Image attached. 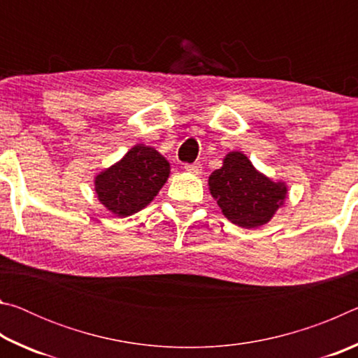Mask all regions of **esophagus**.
<instances>
[{
  "label": "esophagus",
  "mask_w": 358,
  "mask_h": 358,
  "mask_svg": "<svg viewBox=\"0 0 358 358\" xmlns=\"http://www.w3.org/2000/svg\"><path fill=\"white\" fill-rule=\"evenodd\" d=\"M185 171L192 173V175H201L202 173V164H199V162H194V164H186Z\"/></svg>",
  "instance_id": "1"
}]
</instances>
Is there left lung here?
I'll list each match as a JSON object with an SVG mask.
<instances>
[{"instance_id":"left-lung-1","label":"left lung","mask_w":358,"mask_h":358,"mask_svg":"<svg viewBox=\"0 0 358 358\" xmlns=\"http://www.w3.org/2000/svg\"><path fill=\"white\" fill-rule=\"evenodd\" d=\"M208 189L222 215L245 229L268 222L286 202L289 191L286 181H273L259 172L241 151L224 156L221 169L208 177Z\"/></svg>"}]
</instances>
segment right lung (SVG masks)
<instances>
[{
	"mask_svg": "<svg viewBox=\"0 0 358 358\" xmlns=\"http://www.w3.org/2000/svg\"><path fill=\"white\" fill-rule=\"evenodd\" d=\"M171 175V164L159 151L137 143L120 161L94 177L98 201L118 217L143 210Z\"/></svg>",
	"mask_w": 358,
	"mask_h": 358,
	"instance_id": "1",
	"label": "right lung"
}]
</instances>
